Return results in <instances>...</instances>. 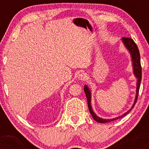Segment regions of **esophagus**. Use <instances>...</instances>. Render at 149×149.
Here are the masks:
<instances>
[{
    "mask_svg": "<svg viewBox=\"0 0 149 149\" xmlns=\"http://www.w3.org/2000/svg\"><path fill=\"white\" fill-rule=\"evenodd\" d=\"M86 73H80V74L78 76V79L80 80H85V78H86Z\"/></svg>",
    "mask_w": 149,
    "mask_h": 149,
    "instance_id": "esophagus-1",
    "label": "esophagus"
}]
</instances>
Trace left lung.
I'll return each mask as SVG.
<instances>
[{"instance_id":"1","label":"left lung","mask_w":149,"mask_h":149,"mask_svg":"<svg viewBox=\"0 0 149 149\" xmlns=\"http://www.w3.org/2000/svg\"><path fill=\"white\" fill-rule=\"evenodd\" d=\"M122 40L125 46L126 47L128 50H129L130 53L131 54L132 57V66H133V72H134V76H136V78H137V83H136V97H135L134 102L133 104L132 107L128 111H127L125 113L123 114L121 116H119V117L115 118L112 119H103L101 118L98 117L96 114L94 113L93 111H92V107H91V92L89 90L88 87L87 85H85L84 87V91L85 95H86L87 100H88V108L89 110H90V113L95 120H96L97 122L101 123H109L111 122V121L119 119L120 118L123 117L125 115L129 113L132 109H133L134 107L135 104H136V101H137L138 95H139V90L140 88V83H141V61H140V54L139 49H138L137 45H136L134 40L130 38H125L123 37L122 38Z\"/></svg>"}]
</instances>
